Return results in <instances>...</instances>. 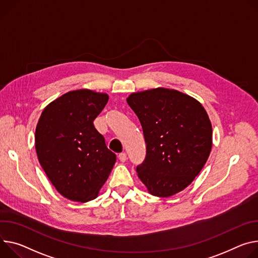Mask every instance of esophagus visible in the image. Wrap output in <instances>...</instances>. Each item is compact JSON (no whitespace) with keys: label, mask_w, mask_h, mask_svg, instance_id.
<instances>
[{"label":"esophagus","mask_w":258,"mask_h":258,"mask_svg":"<svg viewBox=\"0 0 258 258\" xmlns=\"http://www.w3.org/2000/svg\"><path fill=\"white\" fill-rule=\"evenodd\" d=\"M118 158H119V160H120L121 162H124V161L127 159V155H126L125 152H122V153H120V154L118 155Z\"/></svg>","instance_id":"34e87169"}]
</instances>
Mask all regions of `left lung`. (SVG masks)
<instances>
[{
	"mask_svg": "<svg viewBox=\"0 0 258 258\" xmlns=\"http://www.w3.org/2000/svg\"><path fill=\"white\" fill-rule=\"evenodd\" d=\"M146 143L138 177L155 197L169 198L200 174L212 148V125L200 102L175 89L134 92L126 99Z\"/></svg>",
	"mask_w": 258,
	"mask_h": 258,
	"instance_id": "1",
	"label": "left lung"
}]
</instances>
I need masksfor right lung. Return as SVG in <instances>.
<instances>
[{
	"mask_svg": "<svg viewBox=\"0 0 258 258\" xmlns=\"http://www.w3.org/2000/svg\"><path fill=\"white\" fill-rule=\"evenodd\" d=\"M109 97L89 89L69 91L46 107L38 121L35 146L45 174L64 198L95 200L116 161L93 120Z\"/></svg>",
	"mask_w": 258,
	"mask_h": 258,
	"instance_id": "add662e5",
	"label": "right lung"
}]
</instances>
